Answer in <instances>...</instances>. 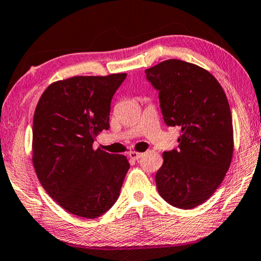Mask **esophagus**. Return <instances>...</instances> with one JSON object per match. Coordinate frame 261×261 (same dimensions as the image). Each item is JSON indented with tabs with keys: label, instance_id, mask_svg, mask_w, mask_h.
Returning a JSON list of instances; mask_svg holds the SVG:
<instances>
[{
	"label": "esophagus",
	"instance_id": "esophagus-1",
	"mask_svg": "<svg viewBox=\"0 0 261 261\" xmlns=\"http://www.w3.org/2000/svg\"><path fill=\"white\" fill-rule=\"evenodd\" d=\"M142 155L143 154L140 153V151H129V153H128V156H129V158L133 159V160H138V159L141 158Z\"/></svg>",
	"mask_w": 261,
	"mask_h": 261
}]
</instances>
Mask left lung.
Listing matches in <instances>:
<instances>
[{
  "mask_svg": "<svg viewBox=\"0 0 261 261\" xmlns=\"http://www.w3.org/2000/svg\"><path fill=\"white\" fill-rule=\"evenodd\" d=\"M159 91L164 122L178 126V149L163 153L155 175L161 197L179 209H194L218 189L233 155L231 110L223 87L209 71L168 59L146 70Z\"/></svg>",
  "mask_w": 261,
  "mask_h": 261,
  "instance_id": "1",
  "label": "left lung"
}]
</instances>
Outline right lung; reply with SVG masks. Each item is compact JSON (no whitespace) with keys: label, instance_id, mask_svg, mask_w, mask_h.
<instances>
[{"label":"right lung","instance_id":"1","mask_svg":"<svg viewBox=\"0 0 261 261\" xmlns=\"http://www.w3.org/2000/svg\"><path fill=\"white\" fill-rule=\"evenodd\" d=\"M126 73L75 75L52 83L36 106L33 164L42 187L74 216L97 218L117 202L129 169L125 155L93 142L110 127L111 101Z\"/></svg>","mask_w":261,"mask_h":261}]
</instances>
